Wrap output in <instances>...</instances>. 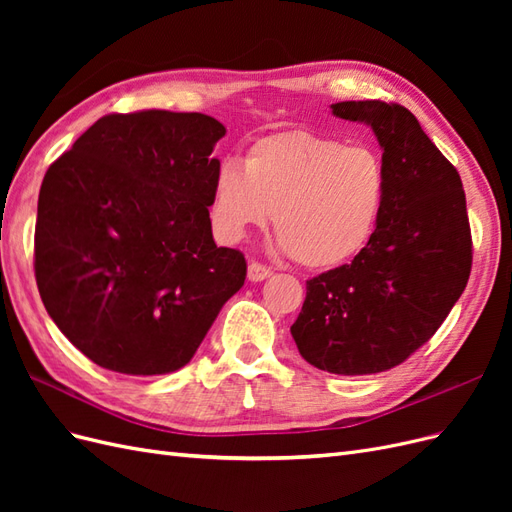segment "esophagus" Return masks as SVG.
Masks as SVG:
<instances>
[{
    "label": "esophagus",
    "mask_w": 512,
    "mask_h": 512,
    "mask_svg": "<svg viewBox=\"0 0 512 512\" xmlns=\"http://www.w3.org/2000/svg\"><path fill=\"white\" fill-rule=\"evenodd\" d=\"M271 275H273V271L269 267L262 265V262L252 260L250 265H247V280H250V282H262V280H267V277H271Z\"/></svg>",
    "instance_id": "obj_1"
}]
</instances>
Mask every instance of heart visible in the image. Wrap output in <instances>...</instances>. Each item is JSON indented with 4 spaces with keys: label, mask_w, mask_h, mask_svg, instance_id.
<instances>
[{
    "label": "heart",
    "mask_w": 512,
    "mask_h": 512,
    "mask_svg": "<svg viewBox=\"0 0 512 512\" xmlns=\"http://www.w3.org/2000/svg\"><path fill=\"white\" fill-rule=\"evenodd\" d=\"M386 192L389 175L376 149L284 130L254 141L245 162H220L211 218L224 237L239 239L273 215L280 245L299 265L335 269L369 245Z\"/></svg>",
    "instance_id": "1"
}]
</instances>
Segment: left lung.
<instances>
[{"mask_svg": "<svg viewBox=\"0 0 512 512\" xmlns=\"http://www.w3.org/2000/svg\"><path fill=\"white\" fill-rule=\"evenodd\" d=\"M331 108L374 130L389 192L365 250L307 282L290 333L309 365L365 376L404 363L440 329L468 284L472 235L457 168L408 108L380 100Z\"/></svg>", "mask_w": 512, "mask_h": 512, "instance_id": "obj_1", "label": "left lung"}]
</instances>
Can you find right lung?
I'll list each match as a JSON object with an SVG mask.
<instances>
[{
  "label": "right lung",
  "instance_id": "add662e5",
  "mask_svg": "<svg viewBox=\"0 0 512 512\" xmlns=\"http://www.w3.org/2000/svg\"><path fill=\"white\" fill-rule=\"evenodd\" d=\"M226 134L203 113L106 115L46 170L34 237L46 312L96 365L160 376L188 365L243 282L211 235Z\"/></svg>",
  "mask_w": 512,
  "mask_h": 512
}]
</instances>
